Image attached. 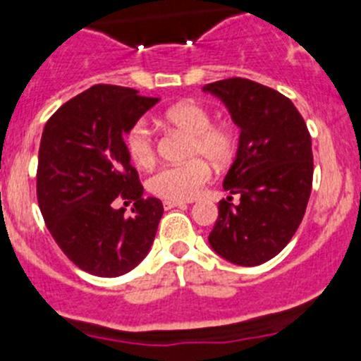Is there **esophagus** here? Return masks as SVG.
Returning a JSON list of instances; mask_svg holds the SVG:
<instances>
[{"label": "esophagus", "mask_w": 361, "mask_h": 361, "mask_svg": "<svg viewBox=\"0 0 361 361\" xmlns=\"http://www.w3.org/2000/svg\"><path fill=\"white\" fill-rule=\"evenodd\" d=\"M187 202L183 201H164V209H173V207H185Z\"/></svg>", "instance_id": "esophagus-1"}]
</instances>
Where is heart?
<instances>
[{"mask_svg": "<svg viewBox=\"0 0 361 361\" xmlns=\"http://www.w3.org/2000/svg\"><path fill=\"white\" fill-rule=\"evenodd\" d=\"M164 120L174 129L190 136L187 148L188 162L162 167L148 180L152 194L166 201H190L211 180V167H224L234 159L238 136L231 123L211 122V113L195 101H183L164 113ZM126 148L137 167L148 169L155 164V137L145 120L134 123L126 136Z\"/></svg>", "mask_w": 361, "mask_h": 361, "instance_id": "heart-1", "label": "heart"}]
</instances>
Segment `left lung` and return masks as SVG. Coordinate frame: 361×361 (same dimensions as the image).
<instances>
[{"mask_svg":"<svg viewBox=\"0 0 361 361\" xmlns=\"http://www.w3.org/2000/svg\"><path fill=\"white\" fill-rule=\"evenodd\" d=\"M202 90L220 97L241 129L224 188L242 199H221L207 241L232 264L260 265L288 245L304 218L312 187L311 136L292 101L271 87L227 78Z\"/></svg>","mask_w":361,"mask_h":361,"instance_id":"8db88e82","label":"left lung"}]
</instances>
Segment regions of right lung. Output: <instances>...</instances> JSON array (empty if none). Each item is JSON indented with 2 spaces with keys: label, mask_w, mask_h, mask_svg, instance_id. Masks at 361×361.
<instances>
[{
  "label": "right lung",
  "mask_w": 361,
  "mask_h": 361,
  "mask_svg": "<svg viewBox=\"0 0 361 361\" xmlns=\"http://www.w3.org/2000/svg\"><path fill=\"white\" fill-rule=\"evenodd\" d=\"M157 103L129 87L94 85L45 123L36 173L39 209L54 241L89 274H126L154 245L164 207L159 199H143L123 134ZM116 197L135 201L130 215L112 207Z\"/></svg>",
  "instance_id": "1"
}]
</instances>
